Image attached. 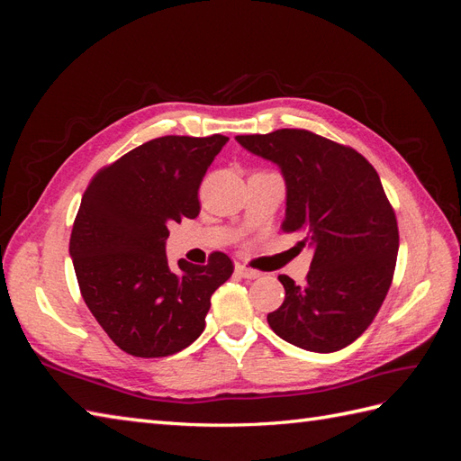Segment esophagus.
Masks as SVG:
<instances>
[{"mask_svg": "<svg viewBox=\"0 0 461 461\" xmlns=\"http://www.w3.org/2000/svg\"><path fill=\"white\" fill-rule=\"evenodd\" d=\"M234 271H236V275L242 276V278H258V276L261 275L259 271H256V269H249V267H246V265H242V263H236Z\"/></svg>", "mask_w": 461, "mask_h": 461, "instance_id": "34e87169", "label": "esophagus"}]
</instances>
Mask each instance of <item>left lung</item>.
<instances>
[{
    "label": "left lung",
    "instance_id": "obj_1",
    "mask_svg": "<svg viewBox=\"0 0 461 461\" xmlns=\"http://www.w3.org/2000/svg\"><path fill=\"white\" fill-rule=\"evenodd\" d=\"M281 167L285 232L313 248L305 285L281 275L285 302L267 315L283 340L310 352H337L359 339L386 298L396 267L398 222L373 165L348 148L300 129L236 136Z\"/></svg>",
    "mask_w": 461,
    "mask_h": 461
}]
</instances>
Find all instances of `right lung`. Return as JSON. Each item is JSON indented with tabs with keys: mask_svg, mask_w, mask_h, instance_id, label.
<instances>
[{
	"mask_svg": "<svg viewBox=\"0 0 461 461\" xmlns=\"http://www.w3.org/2000/svg\"><path fill=\"white\" fill-rule=\"evenodd\" d=\"M227 142L222 134L156 138L97 171L82 196L68 254L88 310L122 352L185 350L234 271L222 252L207 265L180 259L178 269L165 254L167 225L198 217L202 178Z\"/></svg>",
	"mask_w": 461,
	"mask_h": 461,
	"instance_id": "add662e5",
	"label": "right lung"
}]
</instances>
